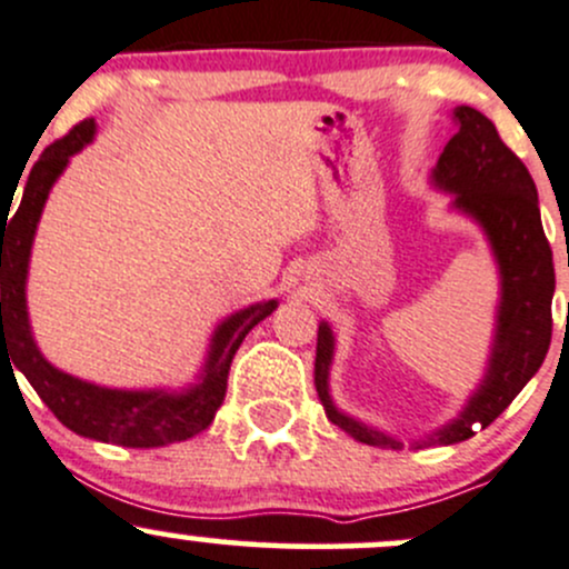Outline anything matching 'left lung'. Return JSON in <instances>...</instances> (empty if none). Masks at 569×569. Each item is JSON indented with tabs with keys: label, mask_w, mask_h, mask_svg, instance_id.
I'll list each match as a JSON object with an SVG mask.
<instances>
[{
	"label": "left lung",
	"mask_w": 569,
	"mask_h": 569,
	"mask_svg": "<svg viewBox=\"0 0 569 569\" xmlns=\"http://www.w3.org/2000/svg\"><path fill=\"white\" fill-rule=\"evenodd\" d=\"M458 132L439 154L433 184L456 194V209L467 211L486 230L502 277L497 339H493L488 375L467 409L445 429L431 433L418 448L456 445L488 429L510 407L535 371L546 360L551 345L553 317V254L542 233L537 187L527 164L507 149L497 127L475 108H456ZM333 358V333L322 322L317 331L315 385L331 423L366 445L399 448V442L380 431L366 429L333 407L328 396V366Z\"/></svg>",
	"instance_id": "obj_1"
}]
</instances>
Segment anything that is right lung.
<instances>
[{
  "label": "right lung",
  "instance_id": "1",
  "mask_svg": "<svg viewBox=\"0 0 569 569\" xmlns=\"http://www.w3.org/2000/svg\"><path fill=\"white\" fill-rule=\"evenodd\" d=\"M91 138H94V119H83L64 138L53 140L29 170L21 203L10 220L7 219L13 211L10 200L2 203V369L10 366L13 371L16 366L38 390L46 407L67 429L81 433V437L121 445V448H160V445L184 442L211 426L213 415L224 401L236 350L247 339V333L277 309V301L254 303V307L228 317L217 328L203 377L187 393L111 390L53 369L40 356L32 333H29L27 292H23L29 252H32L40 211L53 181L67 168V160L81 151ZM10 359L14 360L13 365L9 363Z\"/></svg>",
  "mask_w": 569,
  "mask_h": 569
}]
</instances>
